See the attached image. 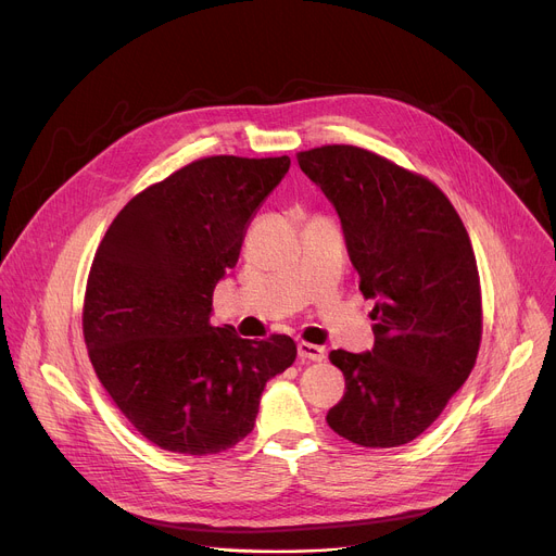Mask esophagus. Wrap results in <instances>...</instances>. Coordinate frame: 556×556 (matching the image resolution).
<instances>
[{
  "label": "esophagus",
  "mask_w": 556,
  "mask_h": 556,
  "mask_svg": "<svg viewBox=\"0 0 556 556\" xmlns=\"http://www.w3.org/2000/svg\"><path fill=\"white\" fill-rule=\"evenodd\" d=\"M298 353L302 359H313V362H321L326 357V351L317 344H308V342H300L298 344Z\"/></svg>",
  "instance_id": "obj_1"
}]
</instances>
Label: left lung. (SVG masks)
<instances>
[{"instance_id": "1", "label": "left lung", "mask_w": 556, "mask_h": 556, "mask_svg": "<svg viewBox=\"0 0 556 556\" xmlns=\"http://www.w3.org/2000/svg\"><path fill=\"white\" fill-rule=\"evenodd\" d=\"M336 207L359 290L376 300L371 351H332L346 393L328 427L362 447L418 438L476 364L483 313L476 256L431 180L353 144L298 154Z\"/></svg>"}]
</instances>
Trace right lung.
<instances>
[{"mask_svg": "<svg viewBox=\"0 0 556 556\" xmlns=\"http://www.w3.org/2000/svg\"><path fill=\"white\" fill-rule=\"evenodd\" d=\"M288 167V156L194 161L134 197L98 245L83 313L89 359L123 416L165 452L235 447L266 382L298 357L288 336L243 340L210 321L248 220Z\"/></svg>", "mask_w": 556, "mask_h": 556, "instance_id": "right-lung-1", "label": "right lung"}]
</instances>
